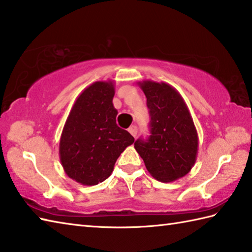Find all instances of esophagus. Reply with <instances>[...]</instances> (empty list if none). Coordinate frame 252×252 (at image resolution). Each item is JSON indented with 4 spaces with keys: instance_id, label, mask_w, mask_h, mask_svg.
<instances>
[{
    "instance_id": "1",
    "label": "esophagus",
    "mask_w": 252,
    "mask_h": 252,
    "mask_svg": "<svg viewBox=\"0 0 252 252\" xmlns=\"http://www.w3.org/2000/svg\"><path fill=\"white\" fill-rule=\"evenodd\" d=\"M129 132L131 133V135H132L133 137H136V135H137V127H136L135 126H130V127H129Z\"/></svg>"
}]
</instances>
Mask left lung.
Returning <instances> with one entry per match:
<instances>
[{
	"mask_svg": "<svg viewBox=\"0 0 252 252\" xmlns=\"http://www.w3.org/2000/svg\"><path fill=\"white\" fill-rule=\"evenodd\" d=\"M147 98L151 135L134 148L153 178L168 183L183 178L194 167L198 134L181 94L165 82L144 80L137 83Z\"/></svg>",
	"mask_w": 252,
	"mask_h": 252,
	"instance_id": "obj_1",
	"label": "left lung"
}]
</instances>
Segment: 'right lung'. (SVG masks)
Segmentation results:
<instances>
[{"label": "right lung", "mask_w": 252, "mask_h": 252, "mask_svg": "<svg viewBox=\"0 0 252 252\" xmlns=\"http://www.w3.org/2000/svg\"><path fill=\"white\" fill-rule=\"evenodd\" d=\"M114 81H96L82 91L69 112L60 141L65 173L82 185L92 186L111 174L118 157L134 143L116 123L112 104Z\"/></svg>", "instance_id": "1"}]
</instances>
